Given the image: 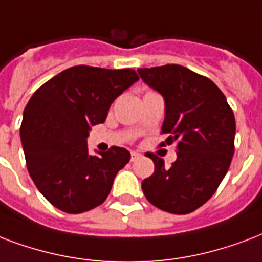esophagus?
<instances>
[{
	"mask_svg": "<svg viewBox=\"0 0 262 262\" xmlns=\"http://www.w3.org/2000/svg\"><path fill=\"white\" fill-rule=\"evenodd\" d=\"M140 158V154L139 152H135V151H132L130 152V159L132 161H136V159H139Z\"/></svg>",
	"mask_w": 262,
	"mask_h": 262,
	"instance_id": "34e87169",
	"label": "esophagus"
}]
</instances>
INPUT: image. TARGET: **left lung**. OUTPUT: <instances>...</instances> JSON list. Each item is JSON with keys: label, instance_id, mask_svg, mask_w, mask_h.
Returning a JSON list of instances; mask_svg holds the SVG:
<instances>
[{"label": "left lung", "instance_id": "obj_1", "mask_svg": "<svg viewBox=\"0 0 262 262\" xmlns=\"http://www.w3.org/2000/svg\"><path fill=\"white\" fill-rule=\"evenodd\" d=\"M165 100L162 144H177L170 169L154 154L155 170L141 188L149 203L173 214H187L206 203L232 161L235 117L223 92L209 78L179 64L137 70Z\"/></svg>", "mask_w": 262, "mask_h": 262}]
</instances>
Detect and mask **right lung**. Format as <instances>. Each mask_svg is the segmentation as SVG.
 <instances>
[{
  "label": "right lung",
  "instance_id": "add662e5",
  "mask_svg": "<svg viewBox=\"0 0 262 262\" xmlns=\"http://www.w3.org/2000/svg\"><path fill=\"white\" fill-rule=\"evenodd\" d=\"M137 81L130 69L75 66L31 96L20 140L34 184L55 207L78 214L107 199L130 152L113 147L91 155L86 139L92 126L104 122L114 100Z\"/></svg>",
  "mask_w": 262,
  "mask_h": 262
}]
</instances>
